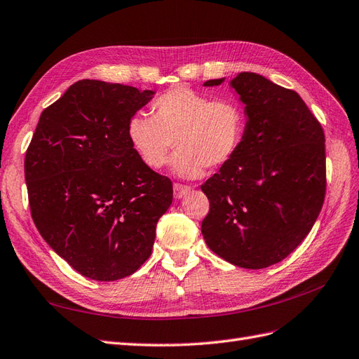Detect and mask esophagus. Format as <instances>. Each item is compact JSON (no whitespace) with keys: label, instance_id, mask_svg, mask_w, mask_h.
<instances>
[{"label":"esophagus","instance_id":"1","mask_svg":"<svg viewBox=\"0 0 359 359\" xmlns=\"http://www.w3.org/2000/svg\"><path fill=\"white\" fill-rule=\"evenodd\" d=\"M174 198H182L185 194L191 191V187L188 185H182V183H174Z\"/></svg>","mask_w":359,"mask_h":359}]
</instances>
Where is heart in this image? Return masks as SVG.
<instances>
[{
  "label": "heart",
  "instance_id": "b5f03b06",
  "mask_svg": "<svg viewBox=\"0 0 359 359\" xmlns=\"http://www.w3.org/2000/svg\"><path fill=\"white\" fill-rule=\"evenodd\" d=\"M151 116L134 114L126 128L130 147L151 170L168 163L174 141L180 150L174 171L197 177L204 167L219 168L230 162L242 146L247 116L239 102L212 99L188 87H176L158 96Z\"/></svg>",
  "mask_w": 359,
  "mask_h": 359
}]
</instances>
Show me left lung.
I'll return each mask as SVG.
<instances>
[{
  "mask_svg": "<svg viewBox=\"0 0 359 359\" xmlns=\"http://www.w3.org/2000/svg\"><path fill=\"white\" fill-rule=\"evenodd\" d=\"M231 87L248 121L236 155L201 185L210 203L201 233L225 262L263 269L293 252L319 217L326 192L325 134L296 91L251 72L239 74Z\"/></svg>",
  "mask_w": 359,
  "mask_h": 359,
  "instance_id": "obj_1",
  "label": "left lung"
}]
</instances>
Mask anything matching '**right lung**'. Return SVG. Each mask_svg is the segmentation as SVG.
Wrapping results in <instances>:
<instances>
[{"label":"right lung","mask_w":359,"mask_h":359,"mask_svg":"<svg viewBox=\"0 0 359 359\" xmlns=\"http://www.w3.org/2000/svg\"><path fill=\"white\" fill-rule=\"evenodd\" d=\"M151 90L83 79L39 118L25 155L32 218L60 257L87 278L116 281L151 254L172 183L126 135Z\"/></svg>","instance_id":"1"}]
</instances>
